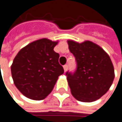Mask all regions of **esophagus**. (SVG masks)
I'll return each instance as SVG.
<instances>
[{"label":"esophagus","mask_w":122,"mask_h":122,"mask_svg":"<svg viewBox=\"0 0 122 122\" xmlns=\"http://www.w3.org/2000/svg\"><path fill=\"white\" fill-rule=\"evenodd\" d=\"M63 68H64V72H66L67 69H68V65L67 64H65L63 66Z\"/></svg>","instance_id":"34e87169"}]
</instances>
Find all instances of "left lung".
Wrapping results in <instances>:
<instances>
[{"label": "left lung", "instance_id": "1", "mask_svg": "<svg viewBox=\"0 0 122 122\" xmlns=\"http://www.w3.org/2000/svg\"><path fill=\"white\" fill-rule=\"evenodd\" d=\"M76 61V69L66 72L71 92L77 100L91 102L100 99L111 87L115 74L111 58L100 46L91 41H68Z\"/></svg>", "mask_w": 122, "mask_h": 122}]
</instances>
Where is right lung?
Segmentation results:
<instances>
[{
	"label": "right lung",
	"mask_w": 122,
	"mask_h": 122,
	"mask_svg": "<svg viewBox=\"0 0 122 122\" xmlns=\"http://www.w3.org/2000/svg\"><path fill=\"white\" fill-rule=\"evenodd\" d=\"M57 42L42 38L34 41L18 53L11 66L14 84L22 94L42 100L49 94L58 76L64 73L59 53L53 51Z\"/></svg>",
	"instance_id": "obj_1"
}]
</instances>
